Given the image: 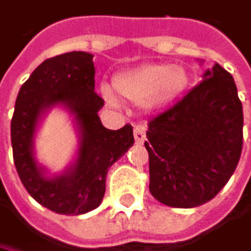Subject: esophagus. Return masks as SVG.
Wrapping results in <instances>:
<instances>
[{
    "label": "esophagus",
    "instance_id": "obj_1",
    "mask_svg": "<svg viewBox=\"0 0 251 251\" xmlns=\"http://www.w3.org/2000/svg\"><path fill=\"white\" fill-rule=\"evenodd\" d=\"M134 138H135V143L137 144H144L146 141V128L143 126V125H137V126L134 128Z\"/></svg>",
    "mask_w": 251,
    "mask_h": 251
}]
</instances>
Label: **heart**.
I'll list each match as a JSON object with an SVG mask.
<instances>
[{
	"label": "heart",
	"mask_w": 251,
	"mask_h": 251,
	"mask_svg": "<svg viewBox=\"0 0 251 251\" xmlns=\"http://www.w3.org/2000/svg\"><path fill=\"white\" fill-rule=\"evenodd\" d=\"M190 75L185 69L169 63H146L120 70L111 77L117 97L143 104L149 110H162L175 102L188 88ZM104 97L114 101V95L104 88Z\"/></svg>",
	"instance_id": "b5f03b06"
}]
</instances>
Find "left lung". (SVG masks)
I'll return each mask as SVG.
<instances>
[{
  "label": "left lung",
  "instance_id": "1",
  "mask_svg": "<svg viewBox=\"0 0 251 251\" xmlns=\"http://www.w3.org/2000/svg\"><path fill=\"white\" fill-rule=\"evenodd\" d=\"M150 193L160 203L191 209L229 181L243 150V104L231 73L207 69L174 107L149 123Z\"/></svg>",
  "mask_w": 251,
  "mask_h": 251
}]
</instances>
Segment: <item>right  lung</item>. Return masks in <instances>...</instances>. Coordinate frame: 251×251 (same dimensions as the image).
<instances>
[{
  "label": "right lung",
  "mask_w": 251,
  "mask_h": 251,
  "mask_svg": "<svg viewBox=\"0 0 251 251\" xmlns=\"http://www.w3.org/2000/svg\"><path fill=\"white\" fill-rule=\"evenodd\" d=\"M92 57L72 51L42 61L22 85L11 119L13 157L22 184L39 204L60 215L97 209L108 168L134 146L131 125L111 131L98 117L104 100L94 88ZM57 105L74 117L79 149L70 167L50 176L34 157V135L40 119Z\"/></svg>",
  "instance_id": "1"
}]
</instances>
